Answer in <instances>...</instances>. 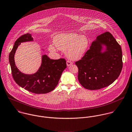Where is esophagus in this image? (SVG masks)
<instances>
[{
  "instance_id": "34e87169",
  "label": "esophagus",
  "mask_w": 132,
  "mask_h": 132,
  "mask_svg": "<svg viewBox=\"0 0 132 132\" xmlns=\"http://www.w3.org/2000/svg\"><path fill=\"white\" fill-rule=\"evenodd\" d=\"M66 64H67V65L68 66H70V65H71L72 64V62H71L70 61L67 60V62H66Z\"/></svg>"
}]
</instances>
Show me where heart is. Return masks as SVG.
Listing matches in <instances>:
<instances>
[{"instance_id": "1", "label": "heart", "mask_w": 132, "mask_h": 132, "mask_svg": "<svg viewBox=\"0 0 132 132\" xmlns=\"http://www.w3.org/2000/svg\"><path fill=\"white\" fill-rule=\"evenodd\" d=\"M54 42L58 48L63 51L66 50L67 57L73 60L81 59L88 46V41L86 36L74 33L58 34L55 37ZM49 50L52 52L56 51L55 47L53 45L49 46Z\"/></svg>"}]
</instances>
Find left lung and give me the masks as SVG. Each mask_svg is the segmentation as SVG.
Instances as JSON below:
<instances>
[{
    "instance_id": "left-lung-1",
    "label": "left lung",
    "mask_w": 132,
    "mask_h": 132,
    "mask_svg": "<svg viewBox=\"0 0 132 132\" xmlns=\"http://www.w3.org/2000/svg\"><path fill=\"white\" fill-rule=\"evenodd\" d=\"M102 44L106 51L101 52ZM122 51L112 35L106 32L98 36L81 60L75 62L78 79L81 85L90 90L99 89L112 84L122 68Z\"/></svg>"
}]
</instances>
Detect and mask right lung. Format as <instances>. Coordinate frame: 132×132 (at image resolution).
I'll return each mask as SVG.
<instances>
[{"mask_svg": "<svg viewBox=\"0 0 132 132\" xmlns=\"http://www.w3.org/2000/svg\"><path fill=\"white\" fill-rule=\"evenodd\" d=\"M32 35L26 33L20 36L15 42L9 55L13 77L21 87L35 94H46L55 89L58 85L63 71L66 68V61L64 58L58 60L50 59L46 55L42 56L41 66L33 74L22 73L15 65L14 56L15 51L21 43L32 41Z\"/></svg>", "mask_w": 132, "mask_h": 132, "instance_id": "obj_1", "label": "right lung"}]
</instances>
